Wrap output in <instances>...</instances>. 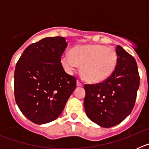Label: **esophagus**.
Wrapping results in <instances>:
<instances>
[{"label": "esophagus", "mask_w": 149, "mask_h": 149, "mask_svg": "<svg viewBox=\"0 0 149 149\" xmlns=\"http://www.w3.org/2000/svg\"><path fill=\"white\" fill-rule=\"evenodd\" d=\"M77 86H83V84L81 82V81H77Z\"/></svg>", "instance_id": "obj_1"}]
</instances>
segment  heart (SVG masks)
<instances>
[{
  "label": "heart",
  "mask_w": 149,
  "mask_h": 149,
  "mask_svg": "<svg viewBox=\"0 0 149 149\" xmlns=\"http://www.w3.org/2000/svg\"><path fill=\"white\" fill-rule=\"evenodd\" d=\"M117 54L111 47L102 45H81L74 47L72 53L65 52L61 63L68 73L81 65V72L91 83H99L111 75L117 63Z\"/></svg>",
  "instance_id": "heart-1"
}]
</instances>
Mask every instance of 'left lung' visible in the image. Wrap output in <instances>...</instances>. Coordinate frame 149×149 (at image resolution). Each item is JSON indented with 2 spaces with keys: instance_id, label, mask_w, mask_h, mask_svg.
Returning <instances> with one entry per match:
<instances>
[{
  "instance_id": "obj_1",
  "label": "left lung",
  "mask_w": 149,
  "mask_h": 149,
  "mask_svg": "<svg viewBox=\"0 0 149 149\" xmlns=\"http://www.w3.org/2000/svg\"><path fill=\"white\" fill-rule=\"evenodd\" d=\"M115 70L104 82L86 84L84 109L88 118L103 127L121 123L131 113L139 86L135 59L117 45Z\"/></svg>"
}]
</instances>
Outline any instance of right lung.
<instances>
[{
  "label": "right lung",
  "instance_id": "obj_1",
  "mask_svg": "<svg viewBox=\"0 0 149 149\" xmlns=\"http://www.w3.org/2000/svg\"><path fill=\"white\" fill-rule=\"evenodd\" d=\"M65 39L46 37L30 45L16 64L15 102L22 113L37 125L57 119L76 87V78L66 73L61 56Z\"/></svg>",
  "mask_w": 149,
  "mask_h": 149
}]
</instances>
